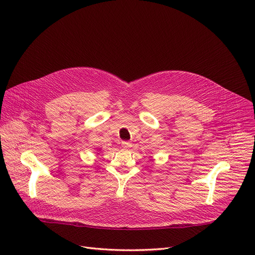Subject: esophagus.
<instances>
[{
    "label": "esophagus",
    "instance_id": "esophagus-1",
    "mask_svg": "<svg viewBox=\"0 0 255 255\" xmlns=\"http://www.w3.org/2000/svg\"><path fill=\"white\" fill-rule=\"evenodd\" d=\"M122 148L123 149H125V150H128V149H130L131 148V143L130 142H128V141H122Z\"/></svg>",
    "mask_w": 255,
    "mask_h": 255
}]
</instances>
